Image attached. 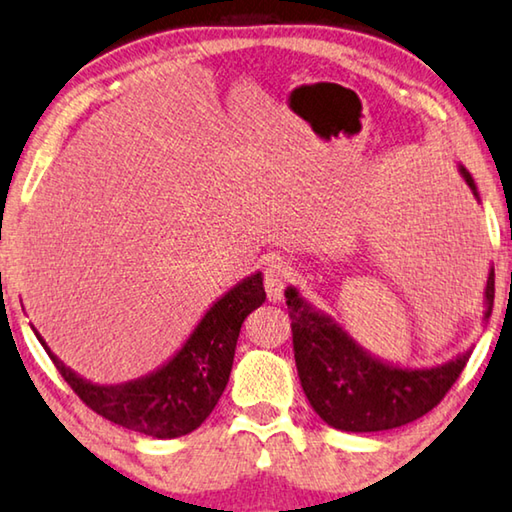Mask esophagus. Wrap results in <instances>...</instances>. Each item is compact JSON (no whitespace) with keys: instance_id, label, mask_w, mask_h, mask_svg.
Instances as JSON below:
<instances>
[{"instance_id":"34e87169","label":"esophagus","mask_w":512,"mask_h":512,"mask_svg":"<svg viewBox=\"0 0 512 512\" xmlns=\"http://www.w3.org/2000/svg\"><path fill=\"white\" fill-rule=\"evenodd\" d=\"M265 293L270 297V302L283 300V288L290 281V267L283 261H272L265 267Z\"/></svg>"}]
</instances>
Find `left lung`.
<instances>
[{
    "mask_svg": "<svg viewBox=\"0 0 512 512\" xmlns=\"http://www.w3.org/2000/svg\"><path fill=\"white\" fill-rule=\"evenodd\" d=\"M476 201L481 203L469 171L458 167ZM293 320V350L302 389L327 426L343 432H380L400 428L428 414L467 366L471 350L446 364L407 368L375 357L345 327L306 302L295 286L286 288ZM494 267L487 272L483 322L492 316Z\"/></svg>",
    "mask_w": 512,
    "mask_h": 512,
    "instance_id": "8db88e82",
    "label": "left lung"
}]
</instances>
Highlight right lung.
Returning <instances> with one entry per match:
<instances>
[{
  "label": "right lung",
  "instance_id": "add662e5",
  "mask_svg": "<svg viewBox=\"0 0 512 512\" xmlns=\"http://www.w3.org/2000/svg\"><path fill=\"white\" fill-rule=\"evenodd\" d=\"M263 302V274L254 272L203 313L174 357L153 373L121 384L84 380L47 348L34 327L31 329L61 377L93 412L141 435L174 439L190 435L215 410L229 382L242 322Z\"/></svg>",
  "mask_w": 512,
  "mask_h": 512
}]
</instances>
